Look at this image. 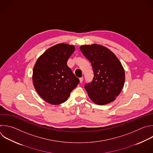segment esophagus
Segmentation results:
<instances>
[{
  "mask_svg": "<svg viewBox=\"0 0 153 153\" xmlns=\"http://www.w3.org/2000/svg\"><path fill=\"white\" fill-rule=\"evenodd\" d=\"M79 80H80V83H82V82H83V78L82 77H80V78H79Z\"/></svg>",
  "mask_w": 153,
  "mask_h": 153,
  "instance_id": "34e87169",
  "label": "esophagus"
}]
</instances>
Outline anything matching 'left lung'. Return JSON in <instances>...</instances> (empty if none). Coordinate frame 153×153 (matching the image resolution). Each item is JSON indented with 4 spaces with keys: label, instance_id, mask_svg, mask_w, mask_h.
I'll list each match as a JSON object with an SVG mask.
<instances>
[{
    "label": "left lung",
    "instance_id": "1",
    "mask_svg": "<svg viewBox=\"0 0 153 153\" xmlns=\"http://www.w3.org/2000/svg\"><path fill=\"white\" fill-rule=\"evenodd\" d=\"M80 49L91 63L94 71L92 81L85 85L89 98L99 105L112 102L124 85L125 72L121 63L112 51L103 45H83Z\"/></svg>",
    "mask_w": 153,
    "mask_h": 153
}]
</instances>
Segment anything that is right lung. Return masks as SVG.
<instances>
[{"mask_svg": "<svg viewBox=\"0 0 153 153\" xmlns=\"http://www.w3.org/2000/svg\"><path fill=\"white\" fill-rule=\"evenodd\" d=\"M74 50L73 45L58 44L48 48L35 64L33 86L39 96L51 105L64 103L79 83L67 65Z\"/></svg>", "mask_w": 153, "mask_h": 153, "instance_id": "1", "label": "right lung"}]
</instances>
